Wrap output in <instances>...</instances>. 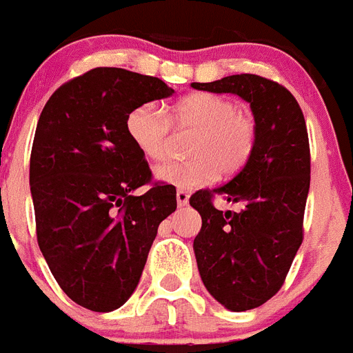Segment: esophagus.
I'll list each match as a JSON object with an SVG mask.
<instances>
[{
	"instance_id": "obj_1",
	"label": "esophagus",
	"mask_w": 353,
	"mask_h": 353,
	"mask_svg": "<svg viewBox=\"0 0 353 353\" xmlns=\"http://www.w3.org/2000/svg\"><path fill=\"white\" fill-rule=\"evenodd\" d=\"M188 197H190V195L186 194V192H183V190H177V194H176V199H177V206H186V204H188Z\"/></svg>"
}]
</instances>
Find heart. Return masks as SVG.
Returning <instances> with one entry per match:
<instances>
[{"label": "heart", "instance_id": "1", "mask_svg": "<svg viewBox=\"0 0 353 353\" xmlns=\"http://www.w3.org/2000/svg\"><path fill=\"white\" fill-rule=\"evenodd\" d=\"M170 121L177 131H192L186 163H165L154 170L159 183L179 190L206 186L221 176H235L253 152L256 125L250 112L236 109L228 97L192 93L172 108ZM167 112L149 102L132 109L127 117V134L145 158L159 161L167 156L170 141Z\"/></svg>", "mask_w": 353, "mask_h": 353}]
</instances>
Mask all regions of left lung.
<instances>
[{
	"label": "left lung",
	"mask_w": 353,
	"mask_h": 353,
	"mask_svg": "<svg viewBox=\"0 0 353 353\" xmlns=\"http://www.w3.org/2000/svg\"><path fill=\"white\" fill-rule=\"evenodd\" d=\"M192 88L239 94L253 111L256 140L244 168L226 185L195 192L190 204L203 219L194 251L204 287L233 312L256 309L282 289L303 241L310 186L303 112L291 91L251 73ZM215 194L243 210L221 212L212 206Z\"/></svg>",
	"instance_id": "left-lung-1"
}]
</instances>
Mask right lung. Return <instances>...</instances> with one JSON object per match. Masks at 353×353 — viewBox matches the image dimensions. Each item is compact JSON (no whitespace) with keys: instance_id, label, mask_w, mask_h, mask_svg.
<instances>
[{"instance_id":"obj_1","label":"right lung","mask_w":353,"mask_h":353,"mask_svg":"<svg viewBox=\"0 0 353 353\" xmlns=\"http://www.w3.org/2000/svg\"><path fill=\"white\" fill-rule=\"evenodd\" d=\"M156 77L94 68L62 84L41 112L30 192L41 253L75 303L111 312L140 282L159 222L176 212V188L152 181L127 134L132 109L167 99Z\"/></svg>"}]
</instances>
